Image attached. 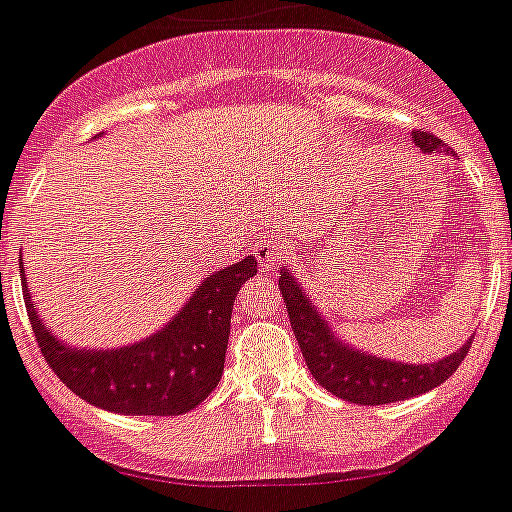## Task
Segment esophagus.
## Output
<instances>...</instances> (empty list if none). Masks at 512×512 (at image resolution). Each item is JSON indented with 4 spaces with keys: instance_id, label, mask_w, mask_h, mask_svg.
I'll return each mask as SVG.
<instances>
[{
    "instance_id": "1",
    "label": "esophagus",
    "mask_w": 512,
    "mask_h": 512,
    "mask_svg": "<svg viewBox=\"0 0 512 512\" xmlns=\"http://www.w3.org/2000/svg\"><path fill=\"white\" fill-rule=\"evenodd\" d=\"M283 250H285L283 242H280L278 237H270V240L260 242V245L255 247V255H257V260L265 262V265H278L280 255H285Z\"/></svg>"
}]
</instances>
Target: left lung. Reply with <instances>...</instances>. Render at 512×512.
Returning <instances> with one entry per match:
<instances>
[{"mask_svg": "<svg viewBox=\"0 0 512 512\" xmlns=\"http://www.w3.org/2000/svg\"><path fill=\"white\" fill-rule=\"evenodd\" d=\"M412 141L427 154L444 148L442 138L422 131V128L412 133ZM278 283L285 305H288L295 341L303 351L313 379L333 396L351 401V404L376 407V404H391V401L424 394L450 379L470 353L472 341L434 364H401V361L371 356V353L346 346L333 336L328 321H323L318 308H313V300L295 283L293 272H280Z\"/></svg>", "mask_w": 512, "mask_h": 512, "instance_id": "left-lung-1", "label": "left lung"}]
</instances>
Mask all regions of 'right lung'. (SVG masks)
Returning a JSON list of instances; mask_svg holds the SVG:
<instances>
[{
  "mask_svg": "<svg viewBox=\"0 0 512 512\" xmlns=\"http://www.w3.org/2000/svg\"><path fill=\"white\" fill-rule=\"evenodd\" d=\"M252 275V255L214 272L159 333L113 351L60 343L42 326L27 285L22 295L42 356L73 394L116 414L176 417L199 407L222 379L234 298Z\"/></svg>",
  "mask_w": 512,
  "mask_h": 512,
  "instance_id": "1",
  "label": "right lung"
}]
</instances>
